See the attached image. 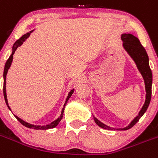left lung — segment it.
Listing matches in <instances>:
<instances>
[{"label":"left lung","instance_id":"obj_1","mask_svg":"<svg viewBox=\"0 0 158 158\" xmlns=\"http://www.w3.org/2000/svg\"><path fill=\"white\" fill-rule=\"evenodd\" d=\"M121 39L123 40V46L124 49L126 50L129 56L132 58L135 64H136L137 68L138 71H140L141 75H142V78L144 79V83H145V100L144 102V105L142 106V109L139 111L138 114L136 117L134 118L130 124L127 127L124 128H113V127H108L102 122H100L98 118L94 117V120L95 123L98 125V127L102 129L106 130H127L133 127L134 125L136 124L138 122L142 115L145 114L146 111L148 106L149 105L150 100H151V94H152V82H153V75H152V71L150 68H149V57L146 53V51L142 45L140 43L138 37L134 36V35L130 33H123L121 35Z\"/></svg>","mask_w":158,"mask_h":158}]
</instances>
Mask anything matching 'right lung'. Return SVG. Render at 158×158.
<instances>
[{"label": "right lung", "instance_id": "obj_1", "mask_svg": "<svg viewBox=\"0 0 158 158\" xmlns=\"http://www.w3.org/2000/svg\"><path fill=\"white\" fill-rule=\"evenodd\" d=\"M33 31H34V30H32V31H30L29 32H27V33L22 35L20 39L17 40L15 42L14 44H13V48H12V54L10 55L9 58L8 59V60H7L6 63H5V69H4V74H3V77H4L3 92H4V97H5V102H6V105L8 106V107H9V109L10 110H11V109H10V107H9V102H8V99H7V94H6V75H7V73H8V71H9V69L10 68L11 64H12V62H13V54L15 53V51L17 49V48H18V47L21 46V45L23 44V43H24V41L28 39V37H29V35H31V33ZM74 90H75V89H72V90H70V92L68 93V97H67V98H66V100H65V102H64V107H63L62 110H61V114H60V116H59V117L57 118L56 120H54L53 122H52L51 123H49V124L45 125V126H37V125L30 124V123H26L25 121L22 120L21 118H20L19 117H17L16 115H14V116L16 117V118L17 119V120H18L22 125H23V126H24V127H28V128L34 129V130H49V129L55 128V127H56V126L59 124V123H60V121H61V119H62L63 114H64V107H65V106H66V104H67V102H68V99L71 98V96L72 95V94L74 93Z\"/></svg>", "mask_w": 158, "mask_h": 158}]
</instances>
